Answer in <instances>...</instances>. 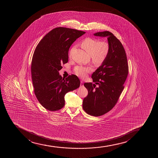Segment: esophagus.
I'll list each match as a JSON object with an SVG mask.
<instances>
[{
	"instance_id": "1",
	"label": "esophagus",
	"mask_w": 158,
	"mask_h": 158,
	"mask_svg": "<svg viewBox=\"0 0 158 158\" xmlns=\"http://www.w3.org/2000/svg\"><path fill=\"white\" fill-rule=\"evenodd\" d=\"M80 85H81V86H83L84 85L83 81H81V84H80Z\"/></svg>"
}]
</instances>
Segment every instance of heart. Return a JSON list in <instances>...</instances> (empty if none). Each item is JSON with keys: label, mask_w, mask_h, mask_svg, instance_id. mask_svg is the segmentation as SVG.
Returning a JSON list of instances; mask_svg holds the SVG:
<instances>
[{"label": "heart", "mask_w": 158, "mask_h": 158, "mask_svg": "<svg viewBox=\"0 0 158 158\" xmlns=\"http://www.w3.org/2000/svg\"><path fill=\"white\" fill-rule=\"evenodd\" d=\"M81 46L91 56L92 62L97 65L103 63L109 56L110 46L106 41H100L98 39L87 37L82 40ZM75 48L74 46L69 51V56ZM75 74L81 78L85 77L89 73L91 72V67L77 66L75 67Z\"/></svg>", "instance_id": "obj_1"}]
</instances>
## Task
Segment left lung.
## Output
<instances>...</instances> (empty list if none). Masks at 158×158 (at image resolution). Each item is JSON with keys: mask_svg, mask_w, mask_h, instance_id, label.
I'll return each instance as SVG.
<instances>
[{"mask_svg": "<svg viewBox=\"0 0 158 158\" xmlns=\"http://www.w3.org/2000/svg\"><path fill=\"white\" fill-rule=\"evenodd\" d=\"M95 36L107 37L110 46L105 62L92 75L93 82L85 83L88 90L84 98L83 109L93 116L105 114L114 107L123 90L124 84L129 73V66L125 49L120 40L109 31L98 32Z\"/></svg>", "mask_w": 158, "mask_h": 158, "instance_id": "1", "label": "left lung"}]
</instances>
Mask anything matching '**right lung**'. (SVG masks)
<instances>
[{"instance_id": "add662e5", "label": "right lung", "mask_w": 158, "mask_h": 158, "mask_svg": "<svg viewBox=\"0 0 158 158\" xmlns=\"http://www.w3.org/2000/svg\"><path fill=\"white\" fill-rule=\"evenodd\" d=\"M85 33L69 28H55L44 37L35 49L31 65L34 91L39 102L47 110L63 108L65 95L80 86L76 75H71L65 79L58 71L62 64L68 62L69 47Z\"/></svg>"}]
</instances>
